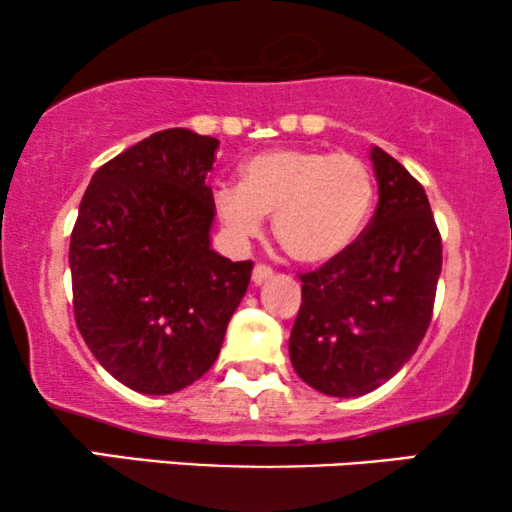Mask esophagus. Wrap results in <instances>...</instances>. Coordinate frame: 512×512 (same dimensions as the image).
Instances as JSON below:
<instances>
[{
  "label": "esophagus",
  "mask_w": 512,
  "mask_h": 512,
  "mask_svg": "<svg viewBox=\"0 0 512 512\" xmlns=\"http://www.w3.org/2000/svg\"><path fill=\"white\" fill-rule=\"evenodd\" d=\"M270 277H272V270L268 268V265H256L254 272H251V282H254L256 286L268 282Z\"/></svg>",
  "instance_id": "1"
}]
</instances>
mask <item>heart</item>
I'll return each instance as SVG.
<instances>
[{
    "label": "heart",
    "mask_w": 512,
    "mask_h": 512,
    "mask_svg": "<svg viewBox=\"0 0 512 512\" xmlns=\"http://www.w3.org/2000/svg\"><path fill=\"white\" fill-rule=\"evenodd\" d=\"M375 202L370 167L352 153L272 149L242 167L240 184L214 191V209L235 244L249 242L272 214V233L293 261L328 263L366 228Z\"/></svg>",
    "instance_id": "b5f03b06"
}]
</instances>
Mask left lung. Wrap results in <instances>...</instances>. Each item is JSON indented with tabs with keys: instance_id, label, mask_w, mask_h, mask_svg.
I'll return each instance as SVG.
<instances>
[{
	"instance_id": "obj_1",
	"label": "left lung",
	"mask_w": 512,
	"mask_h": 512,
	"mask_svg": "<svg viewBox=\"0 0 512 512\" xmlns=\"http://www.w3.org/2000/svg\"><path fill=\"white\" fill-rule=\"evenodd\" d=\"M377 212L345 254L300 275L303 303L289 356L298 377L326 396H363L389 382L429 328L443 244L419 181L370 146Z\"/></svg>"
}]
</instances>
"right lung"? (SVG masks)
Wrapping results in <instances>:
<instances>
[{
  "label": "right lung",
  "mask_w": 512,
  "mask_h": 512,
  "mask_svg": "<svg viewBox=\"0 0 512 512\" xmlns=\"http://www.w3.org/2000/svg\"><path fill=\"white\" fill-rule=\"evenodd\" d=\"M216 149L186 128L153 132L102 165L81 200L69 242L76 326L139 394L200 380L247 293L251 261L212 249Z\"/></svg>",
  "instance_id": "right-lung-1"
}]
</instances>
